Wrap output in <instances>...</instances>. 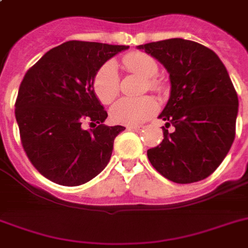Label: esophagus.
<instances>
[{
	"label": "esophagus",
	"mask_w": 248,
	"mask_h": 248,
	"mask_svg": "<svg viewBox=\"0 0 248 248\" xmlns=\"http://www.w3.org/2000/svg\"><path fill=\"white\" fill-rule=\"evenodd\" d=\"M143 128V126H127V130H130V131H140Z\"/></svg>",
	"instance_id": "obj_1"
}]
</instances>
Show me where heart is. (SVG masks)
I'll list each match as a JSON object with an SVG mask.
<instances>
[{"instance_id": "b5f03b06", "label": "heart", "mask_w": 248, "mask_h": 248, "mask_svg": "<svg viewBox=\"0 0 248 248\" xmlns=\"http://www.w3.org/2000/svg\"><path fill=\"white\" fill-rule=\"evenodd\" d=\"M124 68L132 73H138L147 79V87L151 91H161V83L155 76L158 73V64L152 56L143 52H131L122 58ZM93 89L97 99L103 104L112 103L120 93V75L113 62H107L93 76ZM157 101L152 96L139 99H121L113 105L110 117L113 122L126 126H139L149 120L157 112Z\"/></svg>"}]
</instances>
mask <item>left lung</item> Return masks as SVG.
Segmentation results:
<instances>
[{
  "label": "left lung",
  "mask_w": 248,
  "mask_h": 248,
  "mask_svg": "<svg viewBox=\"0 0 248 248\" xmlns=\"http://www.w3.org/2000/svg\"><path fill=\"white\" fill-rule=\"evenodd\" d=\"M170 73L171 95L158 118L166 121L162 143L148 159L166 179L190 184L210 176L235 138L238 96L219 56L203 45L170 38L140 45ZM170 125L175 131L169 133Z\"/></svg>",
  "instance_id": "1"
}]
</instances>
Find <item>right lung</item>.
Wrapping results in <instances>:
<instances>
[{"instance_id": "obj_1", "label": "right lung", "mask_w": 248, "mask_h": 248, "mask_svg": "<svg viewBox=\"0 0 248 248\" xmlns=\"http://www.w3.org/2000/svg\"><path fill=\"white\" fill-rule=\"evenodd\" d=\"M126 48L68 41L27 71L15 101V118L25 155L46 179L77 186L108 165L114 139L124 127L103 124L108 113L95 96L93 81L107 60ZM83 120L94 128L85 130Z\"/></svg>"}]
</instances>
